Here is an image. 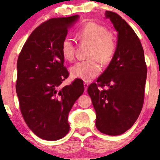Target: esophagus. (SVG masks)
Masks as SVG:
<instances>
[{
    "mask_svg": "<svg viewBox=\"0 0 160 160\" xmlns=\"http://www.w3.org/2000/svg\"><path fill=\"white\" fill-rule=\"evenodd\" d=\"M84 89H85V91H87V88H88L89 84H88V83H87V82H85L84 83Z\"/></svg>",
    "mask_w": 160,
    "mask_h": 160,
    "instance_id": "esophagus-1",
    "label": "esophagus"
}]
</instances>
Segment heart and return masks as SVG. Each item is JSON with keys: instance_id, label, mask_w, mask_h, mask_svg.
Masks as SVG:
<instances>
[{"instance_id": "1", "label": "heart", "mask_w": 160, "mask_h": 160, "mask_svg": "<svg viewBox=\"0 0 160 160\" xmlns=\"http://www.w3.org/2000/svg\"><path fill=\"white\" fill-rule=\"evenodd\" d=\"M78 37L82 43L91 45L87 58L88 60L76 63L71 68V76L84 81H90L96 77L101 71L102 64L111 62L117 52V43L113 35L104 25L89 22L82 26L77 32ZM75 45L73 39L65 37L61 44L62 54L66 60L74 59Z\"/></svg>"}]
</instances>
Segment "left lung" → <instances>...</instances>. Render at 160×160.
<instances>
[{
    "instance_id": "obj_1",
    "label": "left lung",
    "mask_w": 160,
    "mask_h": 160,
    "mask_svg": "<svg viewBox=\"0 0 160 160\" xmlns=\"http://www.w3.org/2000/svg\"><path fill=\"white\" fill-rule=\"evenodd\" d=\"M106 18L118 32L117 52L87 92L96 112L98 130L119 135L134 124L142 110L147 67L141 41L132 28L115 12L106 11Z\"/></svg>"
}]
</instances>
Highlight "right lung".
Segmentation results:
<instances>
[{"instance_id":"1","label":"right lung","mask_w":160,"mask_h":160,"mask_svg":"<svg viewBox=\"0 0 160 160\" xmlns=\"http://www.w3.org/2000/svg\"><path fill=\"white\" fill-rule=\"evenodd\" d=\"M78 15L52 18L37 27L17 60L16 91L23 119L41 138L57 141L69 132L68 117L84 90L79 78L62 87L69 76L61 44Z\"/></svg>"}]
</instances>
